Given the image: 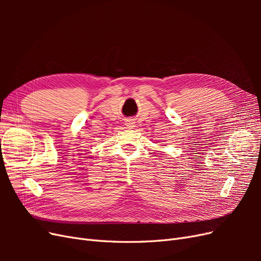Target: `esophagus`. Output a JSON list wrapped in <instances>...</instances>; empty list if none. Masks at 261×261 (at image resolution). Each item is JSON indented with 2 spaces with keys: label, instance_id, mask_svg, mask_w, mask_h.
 <instances>
[{
  "label": "esophagus",
  "instance_id": "obj_1",
  "mask_svg": "<svg viewBox=\"0 0 261 261\" xmlns=\"http://www.w3.org/2000/svg\"><path fill=\"white\" fill-rule=\"evenodd\" d=\"M125 125L127 126V128H133V127H135V122H134L133 120H128L125 123Z\"/></svg>",
  "mask_w": 261,
  "mask_h": 261
}]
</instances>
